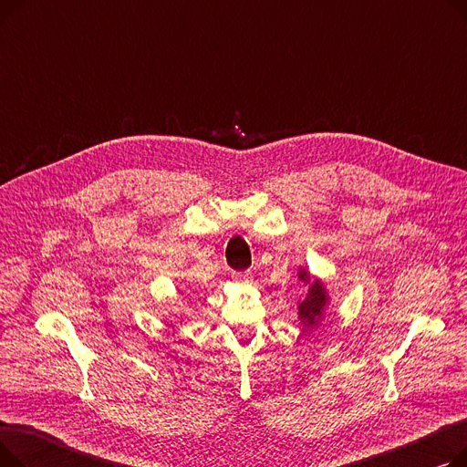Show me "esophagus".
Wrapping results in <instances>:
<instances>
[{
  "mask_svg": "<svg viewBox=\"0 0 467 467\" xmlns=\"http://www.w3.org/2000/svg\"><path fill=\"white\" fill-rule=\"evenodd\" d=\"M233 280L236 284L248 285V284H252V273H233Z\"/></svg>",
  "mask_w": 467,
  "mask_h": 467,
  "instance_id": "34e87169",
  "label": "esophagus"
}]
</instances>
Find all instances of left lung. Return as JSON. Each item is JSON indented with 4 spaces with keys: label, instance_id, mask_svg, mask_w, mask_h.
Masks as SVG:
<instances>
[{
    "label": "left lung",
    "instance_id": "left-lung-1",
    "mask_svg": "<svg viewBox=\"0 0 467 467\" xmlns=\"http://www.w3.org/2000/svg\"><path fill=\"white\" fill-rule=\"evenodd\" d=\"M297 278L306 285L305 297L297 305V317L303 331H312L324 322V316L327 312V306L331 303L327 285L322 278L314 276L308 268L299 266L297 268Z\"/></svg>",
    "mask_w": 467,
    "mask_h": 467
}]
</instances>
